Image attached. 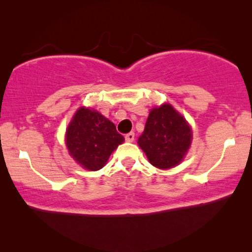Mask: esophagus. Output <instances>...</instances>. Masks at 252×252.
<instances>
[{"label": "esophagus", "mask_w": 252, "mask_h": 252, "mask_svg": "<svg viewBox=\"0 0 252 252\" xmlns=\"http://www.w3.org/2000/svg\"><path fill=\"white\" fill-rule=\"evenodd\" d=\"M134 137H135V134H134L133 132H130V133H128V134H126V135H125V140L127 141V142H133Z\"/></svg>", "instance_id": "1"}]
</instances>
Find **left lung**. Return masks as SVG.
I'll return each instance as SVG.
<instances>
[{
    "mask_svg": "<svg viewBox=\"0 0 252 252\" xmlns=\"http://www.w3.org/2000/svg\"><path fill=\"white\" fill-rule=\"evenodd\" d=\"M137 143L154 166L167 170L184 159L191 143V130L173 106L163 104L150 111Z\"/></svg>",
    "mask_w": 252,
    "mask_h": 252,
    "instance_id": "1",
    "label": "left lung"
}]
</instances>
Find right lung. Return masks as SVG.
I'll return each mask as SVG.
<instances>
[{
  "label": "right lung",
  "instance_id": "obj_1",
  "mask_svg": "<svg viewBox=\"0 0 252 252\" xmlns=\"http://www.w3.org/2000/svg\"><path fill=\"white\" fill-rule=\"evenodd\" d=\"M124 142L115 124L95 110L80 108L66 130V146L77 163L89 171L104 166L112 151Z\"/></svg>",
  "mask_w": 252,
  "mask_h": 252
}]
</instances>
